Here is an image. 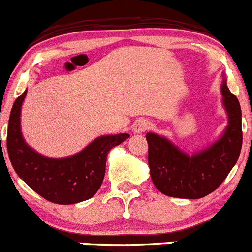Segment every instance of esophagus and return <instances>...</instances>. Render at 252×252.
Returning <instances> with one entry per match:
<instances>
[{
    "instance_id": "1",
    "label": "esophagus",
    "mask_w": 252,
    "mask_h": 252,
    "mask_svg": "<svg viewBox=\"0 0 252 252\" xmlns=\"http://www.w3.org/2000/svg\"><path fill=\"white\" fill-rule=\"evenodd\" d=\"M150 127V123L145 119H139L138 121H136V124L133 125V132L134 133H143Z\"/></svg>"
}]
</instances>
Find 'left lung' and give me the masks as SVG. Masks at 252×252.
<instances>
[{"instance_id": "8db88e82", "label": "left lung", "mask_w": 252, "mask_h": 252, "mask_svg": "<svg viewBox=\"0 0 252 252\" xmlns=\"http://www.w3.org/2000/svg\"><path fill=\"white\" fill-rule=\"evenodd\" d=\"M222 102L228 125L222 136L205 149L187 154L171 141L148 132V164L154 186L172 198L200 199L220 187L237 164L243 144L242 109L223 79Z\"/></svg>"}]
</instances>
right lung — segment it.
<instances>
[{
	"label": "right lung",
	"instance_id": "1",
	"mask_svg": "<svg viewBox=\"0 0 252 252\" xmlns=\"http://www.w3.org/2000/svg\"><path fill=\"white\" fill-rule=\"evenodd\" d=\"M24 91L10 110L7 150L17 175L32 190L54 204L70 205L91 199L102 186L109 150L129 137L127 133L100 136L71 157L52 159L25 143L20 128Z\"/></svg>",
	"mask_w": 252,
	"mask_h": 252
}]
</instances>
